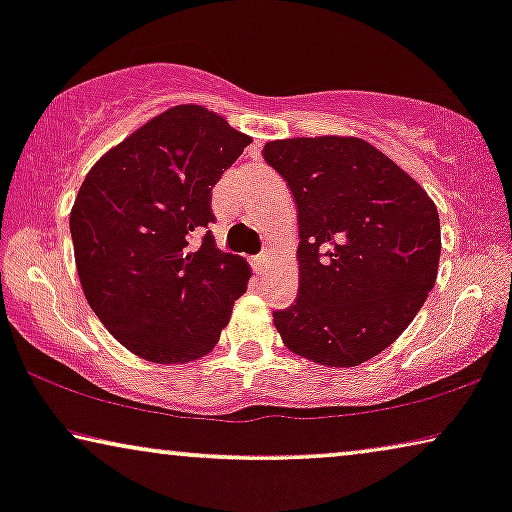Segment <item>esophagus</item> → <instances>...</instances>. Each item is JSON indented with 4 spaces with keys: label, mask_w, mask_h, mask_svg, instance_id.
I'll use <instances>...</instances> for the list:
<instances>
[{
    "label": "esophagus",
    "mask_w": 512,
    "mask_h": 512,
    "mask_svg": "<svg viewBox=\"0 0 512 512\" xmlns=\"http://www.w3.org/2000/svg\"><path fill=\"white\" fill-rule=\"evenodd\" d=\"M254 265H256V270H258V272H263V270H265V265H268V251H263V254L254 256Z\"/></svg>",
    "instance_id": "esophagus-1"
}]
</instances>
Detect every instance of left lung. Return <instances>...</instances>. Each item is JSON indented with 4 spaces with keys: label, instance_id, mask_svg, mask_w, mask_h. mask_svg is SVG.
I'll return each instance as SVG.
<instances>
[{
    "label": "left lung",
    "instance_id": "left-lung-1",
    "mask_svg": "<svg viewBox=\"0 0 512 512\" xmlns=\"http://www.w3.org/2000/svg\"><path fill=\"white\" fill-rule=\"evenodd\" d=\"M263 158L298 212V298L272 312L284 345L333 368L373 359L436 284V205L363 139H277Z\"/></svg>",
    "mask_w": 512,
    "mask_h": 512
}]
</instances>
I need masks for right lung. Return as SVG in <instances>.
Masks as SVG:
<instances>
[{
    "label": "right lung",
    "mask_w": 512,
    "mask_h": 512,
    "mask_svg": "<svg viewBox=\"0 0 512 512\" xmlns=\"http://www.w3.org/2000/svg\"><path fill=\"white\" fill-rule=\"evenodd\" d=\"M249 144L221 116L184 104L142 125L83 179L69 216L83 293L142 359L205 356L247 291V263L216 249L207 228L212 188Z\"/></svg>",
    "instance_id": "1"
}]
</instances>
